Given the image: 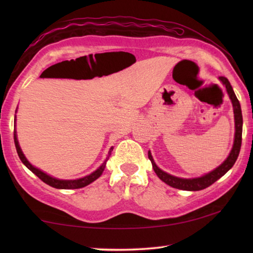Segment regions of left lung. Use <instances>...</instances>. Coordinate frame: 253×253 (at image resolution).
<instances>
[{"label":"left lung","instance_id":"obj_1","mask_svg":"<svg viewBox=\"0 0 253 253\" xmlns=\"http://www.w3.org/2000/svg\"><path fill=\"white\" fill-rule=\"evenodd\" d=\"M219 80L226 89V92L231 99L233 106V114H234V140H233V146L229 156L226 157V160L222 163L221 165L217 166L216 169H214L211 172L202 175L200 177H193V178H183V177H177L174 176V175H170L169 173L162 170L156 163L154 162V158L152 156V153L148 151V158L149 161L152 162L153 169L155 170V173L158 177H160L163 182L168 184V185L172 186L174 188H178V190H184V191H200L204 190V188L209 187L212 185L214 182H216L220 177L223 176V175L228 172V170L232 168L234 165L235 161L239 156L240 148H241V142H242V113H241V106H240V102L238 100L237 96L233 91L232 85L230 84L229 80L225 78V77H219Z\"/></svg>","mask_w":253,"mask_h":253}]
</instances>
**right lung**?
Listing matches in <instances>:
<instances>
[{
	"mask_svg": "<svg viewBox=\"0 0 253 253\" xmlns=\"http://www.w3.org/2000/svg\"><path fill=\"white\" fill-rule=\"evenodd\" d=\"M16 113V111H15ZM16 121V118H15ZM14 144H15V148H16V152H18V155L20 157L21 162L23 163V164L27 166V168L31 170L33 174H36L38 177H39L42 182H44L45 184H48V185L52 186L54 188H60V190H75V188H81V187H84L89 185V184L92 183L93 181H96L98 177H100V175L104 172V169L106 168V163L108 161V158L110 156L111 152H113L114 147H110L109 152H108V155H107V158L105 160V162L102 163V164L98 168L95 172H92L91 174L87 175V176L84 177H81V178H77V179H60V178H55L53 176H50L49 174L44 173L43 170H41L39 169L34 168V166L30 163L27 157L24 156V154L22 152V149H21L20 145H19V140H18V135H16V131L14 130Z\"/></svg>",
	"mask_w": 253,
	"mask_h": 253,
	"instance_id": "add662e5",
	"label": "right lung"
}]
</instances>
